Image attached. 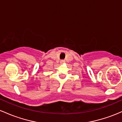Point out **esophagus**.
Returning <instances> with one entry per match:
<instances>
[{
  "instance_id": "34e87169",
  "label": "esophagus",
  "mask_w": 122,
  "mask_h": 122,
  "mask_svg": "<svg viewBox=\"0 0 122 122\" xmlns=\"http://www.w3.org/2000/svg\"><path fill=\"white\" fill-rule=\"evenodd\" d=\"M65 61H63H63H61V63H64Z\"/></svg>"
}]
</instances>
